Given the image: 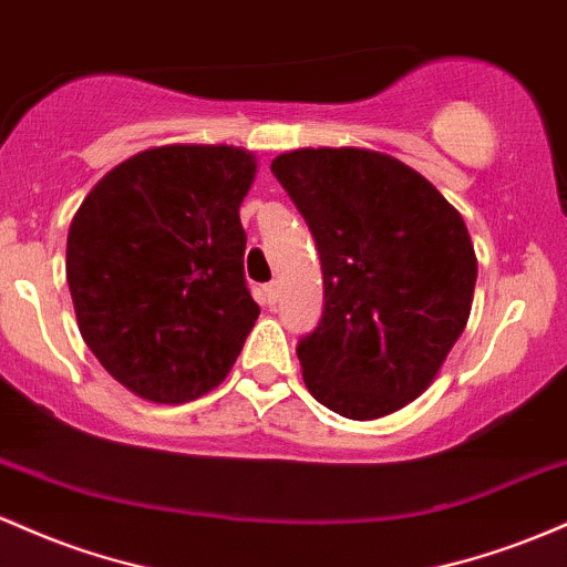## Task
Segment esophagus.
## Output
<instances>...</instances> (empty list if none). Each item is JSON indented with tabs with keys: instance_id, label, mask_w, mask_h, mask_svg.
<instances>
[{
	"instance_id": "34e87169",
	"label": "esophagus",
	"mask_w": 567,
	"mask_h": 567,
	"mask_svg": "<svg viewBox=\"0 0 567 567\" xmlns=\"http://www.w3.org/2000/svg\"><path fill=\"white\" fill-rule=\"evenodd\" d=\"M278 297H281V284H278V281L267 284V286H265V300L270 302V305H276Z\"/></svg>"
}]
</instances>
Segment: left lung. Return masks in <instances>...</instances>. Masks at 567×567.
Returning <instances> with one entry per match:
<instances>
[{"mask_svg":"<svg viewBox=\"0 0 567 567\" xmlns=\"http://www.w3.org/2000/svg\"><path fill=\"white\" fill-rule=\"evenodd\" d=\"M270 168L321 254L323 316L297 346L305 385L351 421L402 410L434 383L472 313L466 221L385 152L305 146Z\"/></svg>","mask_w":567,"mask_h":567,"instance_id":"8db88e82","label":"left lung"}]
</instances>
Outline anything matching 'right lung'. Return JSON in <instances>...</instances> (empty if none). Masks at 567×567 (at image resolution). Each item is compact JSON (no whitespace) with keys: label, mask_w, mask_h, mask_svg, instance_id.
Masks as SVG:
<instances>
[{"label":"right lung","mask_w":567,"mask_h":567,"mask_svg":"<svg viewBox=\"0 0 567 567\" xmlns=\"http://www.w3.org/2000/svg\"><path fill=\"white\" fill-rule=\"evenodd\" d=\"M257 168L240 146H152L101 176L69 225L82 340L146 402L214 391L257 321L240 225Z\"/></svg>","instance_id":"add662e5"}]
</instances>
